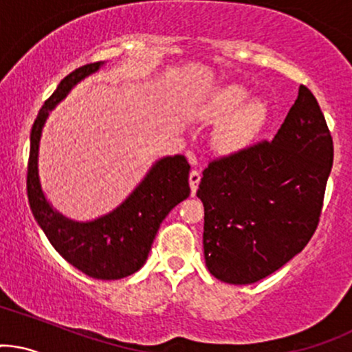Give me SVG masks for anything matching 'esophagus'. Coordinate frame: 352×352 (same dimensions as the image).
<instances>
[{
  "label": "esophagus",
  "mask_w": 352,
  "mask_h": 352,
  "mask_svg": "<svg viewBox=\"0 0 352 352\" xmlns=\"http://www.w3.org/2000/svg\"><path fill=\"white\" fill-rule=\"evenodd\" d=\"M200 172L199 170H192L190 175H188V182H190V190H192V195L195 194L197 188H199V182H200Z\"/></svg>",
  "instance_id": "1"
}]
</instances>
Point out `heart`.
<instances>
[{"label":"heart","instance_id":"heart-1","mask_svg":"<svg viewBox=\"0 0 352 352\" xmlns=\"http://www.w3.org/2000/svg\"><path fill=\"white\" fill-rule=\"evenodd\" d=\"M249 95L242 85H227L208 98L204 115L208 120H223L215 132V145L220 152H239L252 142L264 123L267 107L264 100H249L239 107Z\"/></svg>","mask_w":352,"mask_h":352}]
</instances>
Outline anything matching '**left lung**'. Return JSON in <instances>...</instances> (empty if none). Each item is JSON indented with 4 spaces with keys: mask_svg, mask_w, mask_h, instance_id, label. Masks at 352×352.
Listing matches in <instances>:
<instances>
[{
    "mask_svg": "<svg viewBox=\"0 0 352 352\" xmlns=\"http://www.w3.org/2000/svg\"><path fill=\"white\" fill-rule=\"evenodd\" d=\"M333 158L326 118L300 85L272 142L212 160L197 190L212 276L252 284L297 256L318 229Z\"/></svg>",
    "mask_w": 352,
    "mask_h": 352,
    "instance_id": "8db88e82",
    "label": "left lung"
}]
</instances>
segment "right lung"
I'll list each match as a JSON object with an SVG mask.
<instances>
[{"mask_svg":"<svg viewBox=\"0 0 352 352\" xmlns=\"http://www.w3.org/2000/svg\"><path fill=\"white\" fill-rule=\"evenodd\" d=\"M102 65L103 61L83 65L65 76L38 111L30 135L26 188L34 219L56 252L94 279L113 280L132 276L145 264L162 220L177 204L190 195V165L184 155L162 158L122 206L91 222L69 220L50 206L38 179L41 129L50 110Z\"/></svg>","mask_w":352,"mask_h":352,"instance_id":"add662e5","label":"right lung"}]
</instances>
